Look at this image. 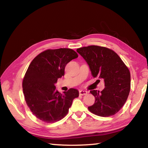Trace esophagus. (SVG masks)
Instances as JSON below:
<instances>
[{"instance_id": "34e87169", "label": "esophagus", "mask_w": 148, "mask_h": 148, "mask_svg": "<svg viewBox=\"0 0 148 148\" xmlns=\"http://www.w3.org/2000/svg\"><path fill=\"white\" fill-rule=\"evenodd\" d=\"M79 95H86L87 94V92L86 91H83V90H79Z\"/></svg>"}]
</instances>
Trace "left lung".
<instances>
[{"label": "left lung", "instance_id": "left-lung-1", "mask_svg": "<svg viewBox=\"0 0 148 148\" xmlns=\"http://www.w3.org/2000/svg\"><path fill=\"white\" fill-rule=\"evenodd\" d=\"M89 64L92 76L104 79L105 88L91 90L95 97L88 107L91 113L109 117L117 113L126 102L131 89V74L127 66L113 50L106 47L89 46L77 49Z\"/></svg>", "mask_w": 148, "mask_h": 148}]
</instances>
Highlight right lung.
Masks as SVG:
<instances>
[{
  "mask_svg": "<svg viewBox=\"0 0 148 148\" xmlns=\"http://www.w3.org/2000/svg\"><path fill=\"white\" fill-rule=\"evenodd\" d=\"M78 55L73 49H46L31 61L23 79L25 100L37 118L47 123H55L66 116L72 101L79 96L77 89L71 88L63 94L56 90L55 84L64 75V68Z\"/></svg>",
  "mask_w": 148,
  "mask_h": 148,
  "instance_id": "right-lung-1",
  "label": "right lung"
}]
</instances>
